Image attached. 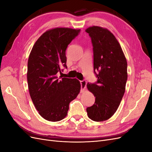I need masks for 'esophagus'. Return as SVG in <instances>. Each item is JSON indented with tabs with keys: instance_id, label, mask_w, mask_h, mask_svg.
I'll return each instance as SVG.
<instances>
[{
	"instance_id": "1",
	"label": "esophagus",
	"mask_w": 152,
	"mask_h": 152,
	"mask_svg": "<svg viewBox=\"0 0 152 152\" xmlns=\"http://www.w3.org/2000/svg\"><path fill=\"white\" fill-rule=\"evenodd\" d=\"M80 85H81V92H83L86 89L87 82L86 80L80 81Z\"/></svg>"
}]
</instances>
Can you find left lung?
I'll list each match as a JSON object with an SVG mask.
<instances>
[{"instance_id": "left-lung-1", "label": "left lung", "mask_w": 152, "mask_h": 152, "mask_svg": "<svg viewBox=\"0 0 152 152\" xmlns=\"http://www.w3.org/2000/svg\"><path fill=\"white\" fill-rule=\"evenodd\" d=\"M86 31L93 44L94 72L98 78L96 83L87 84L95 103L86 111L91 120L102 122L112 117L121 103L126 90L127 63L120 44L108 29L93 26Z\"/></svg>"}]
</instances>
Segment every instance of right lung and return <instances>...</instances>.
Wrapping results in <instances>:
<instances>
[{
    "instance_id": "1",
    "label": "right lung",
    "mask_w": 152,
    "mask_h": 152,
    "mask_svg": "<svg viewBox=\"0 0 152 152\" xmlns=\"http://www.w3.org/2000/svg\"><path fill=\"white\" fill-rule=\"evenodd\" d=\"M80 29L55 28L41 35L30 52L27 81L30 97L41 117L57 122L68 113L69 104L80 93L76 79H58L61 68H67L66 49Z\"/></svg>"
}]
</instances>
